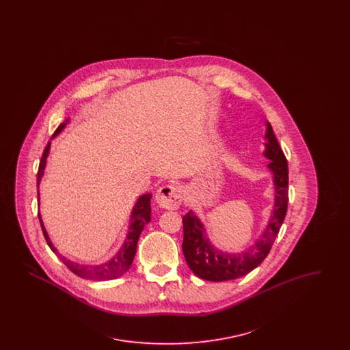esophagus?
I'll return each mask as SVG.
<instances>
[{"mask_svg":"<svg viewBox=\"0 0 350 350\" xmlns=\"http://www.w3.org/2000/svg\"><path fill=\"white\" fill-rule=\"evenodd\" d=\"M154 200L160 208L177 210L183 202V191L176 185H167L157 190Z\"/></svg>","mask_w":350,"mask_h":350,"instance_id":"esophagus-1","label":"esophagus"}]
</instances>
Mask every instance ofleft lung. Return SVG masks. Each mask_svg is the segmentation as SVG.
<instances>
[{"label":"left lung","mask_w":350,"mask_h":350,"mask_svg":"<svg viewBox=\"0 0 350 350\" xmlns=\"http://www.w3.org/2000/svg\"><path fill=\"white\" fill-rule=\"evenodd\" d=\"M265 127L264 157L270 161L267 167L271 174L274 204L258 239L241 252H226L211 243L204 224L193 210L183 217V256L190 270L204 281L223 282L248 274L265 260L282 226L288 202V167L269 122Z\"/></svg>","instance_id":"8db88e82"}]
</instances>
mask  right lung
<instances>
[{
  "mask_svg": "<svg viewBox=\"0 0 350 350\" xmlns=\"http://www.w3.org/2000/svg\"><path fill=\"white\" fill-rule=\"evenodd\" d=\"M69 123V119H67L64 123H62L55 133L52 135V139H55L59 133H62L67 124ZM51 139V140H52ZM51 142L47 144L46 150L43 152L39 169H38V176H36V187H38V202L40 203L39 198V185L44 176V169L47 164V157L50 154ZM150 198L152 194H142L137 200L133 204V211H131V217H130V224H129V230L126 239L122 244V247L119 248L117 253L113 256V258H110L106 262H102L98 265H83L75 262L72 260L67 258L66 256H63L62 253H59L57 250L55 248V245L51 241L50 236L46 231V227L43 224V220L40 217V213L38 214L39 221L42 226V231L46 237V241L49 244L51 250L60 258V261L66 265V267L75 273L76 275L85 278V280H94V281H110V280H116L122 277L126 271H129V269L133 265V257L136 253V247H137V241L140 237V233L144 230L146 224H148L150 221ZM38 203V204H39Z\"/></svg>",
  "mask_w": 350,
  "mask_h": 350,
  "instance_id": "1",
  "label": "right lung"
}]
</instances>
